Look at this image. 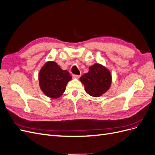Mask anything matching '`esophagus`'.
Here are the masks:
<instances>
[{
  "label": "esophagus",
  "mask_w": 155,
  "mask_h": 155,
  "mask_svg": "<svg viewBox=\"0 0 155 155\" xmlns=\"http://www.w3.org/2000/svg\"><path fill=\"white\" fill-rule=\"evenodd\" d=\"M80 77V75H73V78L75 79H78Z\"/></svg>",
  "instance_id": "esophagus-1"
}]
</instances>
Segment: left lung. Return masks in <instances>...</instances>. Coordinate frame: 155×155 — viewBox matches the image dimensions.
Instances as JSON below:
<instances>
[{
	"label": "left lung",
	"mask_w": 155,
	"mask_h": 155,
	"mask_svg": "<svg viewBox=\"0 0 155 155\" xmlns=\"http://www.w3.org/2000/svg\"><path fill=\"white\" fill-rule=\"evenodd\" d=\"M80 81L85 87V92L92 97H100L110 88L112 74L106 67L95 63L89 67L88 72L80 77Z\"/></svg>",
	"instance_id": "8db88e82"
}]
</instances>
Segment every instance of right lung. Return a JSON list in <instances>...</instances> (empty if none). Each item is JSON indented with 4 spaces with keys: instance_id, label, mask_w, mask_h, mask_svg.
Instances as JSON below:
<instances>
[{
    "instance_id": "1",
    "label": "right lung",
    "mask_w": 155,
    "mask_h": 155,
    "mask_svg": "<svg viewBox=\"0 0 155 155\" xmlns=\"http://www.w3.org/2000/svg\"><path fill=\"white\" fill-rule=\"evenodd\" d=\"M72 78L67 70H62L56 62L48 61L39 70V87L45 95L57 99L63 94Z\"/></svg>"
}]
</instances>
